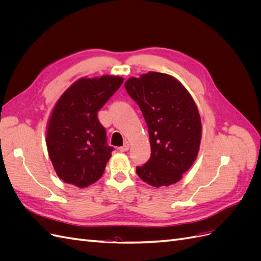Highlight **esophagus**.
Listing matches in <instances>:
<instances>
[{
	"label": "esophagus",
	"instance_id": "esophagus-1",
	"mask_svg": "<svg viewBox=\"0 0 261 261\" xmlns=\"http://www.w3.org/2000/svg\"><path fill=\"white\" fill-rule=\"evenodd\" d=\"M129 149V143L128 141H125L124 143V145L122 146V147H120L118 148V150H120V151H122V152H125V151H127V150Z\"/></svg>",
	"mask_w": 261,
	"mask_h": 261
}]
</instances>
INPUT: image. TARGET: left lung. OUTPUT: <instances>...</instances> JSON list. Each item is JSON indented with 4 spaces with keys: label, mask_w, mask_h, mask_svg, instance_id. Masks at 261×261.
<instances>
[{
    "label": "left lung",
    "mask_w": 261,
    "mask_h": 261,
    "mask_svg": "<svg viewBox=\"0 0 261 261\" xmlns=\"http://www.w3.org/2000/svg\"><path fill=\"white\" fill-rule=\"evenodd\" d=\"M125 89L141 110L151 146L150 159L136 168L137 175L153 187L177 183L195 162L201 140L193 97L176 78L156 72L130 77Z\"/></svg>",
    "instance_id": "1"
}]
</instances>
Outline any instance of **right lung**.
Returning <instances> with one entry per match:
<instances>
[{"label": "right lung", "mask_w": 261, "mask_h": 261, "mask_svg": "<svg viewBox=\"0 0 261 261\" xmlns=\"http://www.w3.org/2000/svg\"><path fill=\"white\" fill-rule=\"evenodd\" d=\"M123 78L105 75L80 78L62 94L46 128V147L58 176L80 188L102 176L113 147L98 111L120 88Z\"/></svg>", "instance_id": "obj_1"}]
</instances>
